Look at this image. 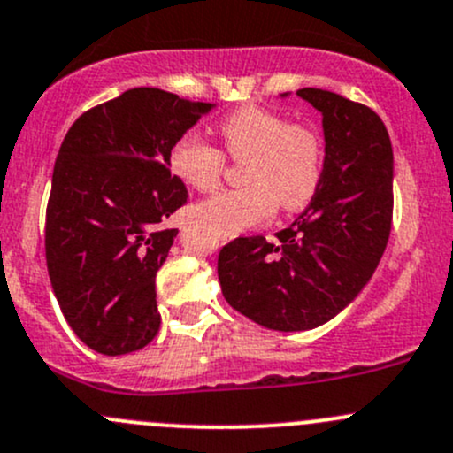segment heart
Wrapping results in <instances>:
<instances>
[{
  "label": "heart",
  "instance_id": "1",
  "mask_svg": "<svg viewBox=\"0 0 453 453\" xmlns=\"http://www.w3.org/2000/svg\"><path fill=\"white\" fill-rule=\"evenodd\" d=\"M223 146L234 159H245V188L223 190L197 203L195 214L219 236H236L263 223L276 203L282 210L304 208L322 181V142L307 127L280 113L243 107L223 118ZM171 171L190 188L208 193L219 184L223 153L199 134H186L168 155Z\"/></svg>",
  "mask_w": 453,
  "mask_h": 453
}]
</instances>
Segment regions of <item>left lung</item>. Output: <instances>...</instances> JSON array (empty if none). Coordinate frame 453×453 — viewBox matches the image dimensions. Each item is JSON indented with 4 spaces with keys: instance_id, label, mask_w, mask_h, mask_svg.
Here are the masks:
<instances>
[{
    "instance_id": "1",
    "label": "left lung",
    "mask_w": 453,
    "mask_h": 453,
    "mask_svg": "<svg viewBox=\"0 0 453 453\" xmlns=\"http://www.w3.org/2000/svg\"><path fill=\"white\" fill-rule=\"evenodd\" d=\"M296 94L322 113L318 193L278 241L241 236L217 265L230 307L285 333L322 326L362 294L390 236L395 177L390 135L372 109L315 87Z\"/></svg>"
}]
</instances>
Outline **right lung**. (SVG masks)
I'll return each instance as SVG.
<instances>
[{
  "label": "right lung",
  "instance_id": "right-lung-1",
  "mask_svg": "<svg viewBox=\"0 0 453 453\" xmlns=\"http://www.w3.org/2000/svg\"><path fill=\"white\" fill-rule=\"evenodd\" d=\"M210 109L135 87L85 111L58 149L45 260L67 324L96 353H134L157 335L155 273L177 236L162 223L188 197L168 155Z\"/></svg>",
  "mask_w": 453,
  "mask_h": 453
}]
</instances>
